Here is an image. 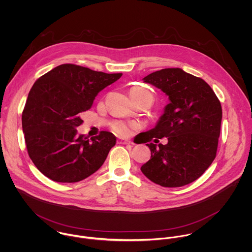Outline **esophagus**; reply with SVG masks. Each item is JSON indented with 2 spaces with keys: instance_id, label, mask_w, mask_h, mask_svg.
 I'll return each instance as SVG.
<instances>
[{
  "instance_id": "1",
  "label": "esophagus",
  "mask_w": 252,
  "mask_h": 252,
  "mask_svg": "<svg viewBox=\"0 0 252 252\" xmlns=\"http://www.w3.org/2000/svg\"><path fill=\"white\" fill-rule=\"evenodd\" d=\"M117 143L120 144H133L132 142L128 141V140H125V139H118L117 140Z\"/></svg>"
}]
</instances>
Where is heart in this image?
Here are the masks:
<instances>
[{"instance_id":"1","label":"heart","mask_w":252,"mask_h":252,"mask_svg":"<svg viewBox=\"0 0 252 252\" xmlns=\"http://www.w3.org/2000/svg\"><path fill=\"white\" fill-rule=\"evenodd\" d=\"M129 93L132 99H137L141 97H152V94L150 93V91L143 86H134L130 89ZM110 127L115 134L125 137V136H129L131 132L134 129H136L137 126L135 123H132V122H124V121L116 120L110 124Z\"/></svg>"}]
</instances>
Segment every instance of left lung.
Listing matches in <instances>:
<instances>
[{
  "mask_svg": "<svg viewBox=\"0 0 252 252\" xmlns=\"http://www.w3.org/2000/svg\"><path fill=\"white\" fill-rule=\"evenodd\" d=\"M144 80L166 93L170 104L156 127L140 134L151 151L141 170L148 180L164 187L189 184L199 179L216 158L221 104L204 79L180 68L162 69ZM162 137H168V144L155 145Z\"/></svg>",
  "mask_w": 252,
  "mask_h": 252,
  "instance_id": "obj_1",
  "label": "left lung"
}]
</instances>
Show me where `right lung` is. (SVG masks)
<instances>
[{"instance_id":"right-lung-1","label":"right lung","mask_w":252,"mask_h":252,"mask_svg":"<svg viewBox=\"0 0 252 252\" xmlns=\"http://www.w3.org/2000/svg\"><path fill=\"white\" fill-rule=\"evenodd\" d=\"M121 75L63 64L36 79L22 112V129L28 154L41 174L70 183L101 168L115 136L101 131L89 140L76 128L97 94Z\"/></svg>"}]
</instances>
